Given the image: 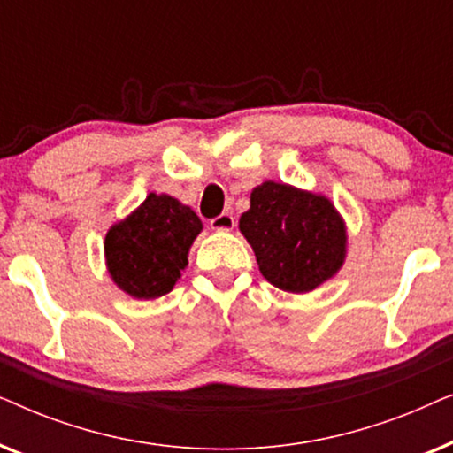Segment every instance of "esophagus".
I'll return each mask as SVG.
<instances>
[{
	"instance_id": "34e87169",
	"label": "esophagus",
	"mask_w": 453,
	"mask_h": 453,
	"mask_svg": "<svg viewBox=\"0 0 453 453\" xmlns=\"http://www.w3.org/2000/svg\"><path fill=\"white\" fill-rule=\"evenodd\" d=\"M234 225H237V222H234L233 214H228V212H222L220 216H216V219L210 220V226H212L214 231H220V233L233 231Z\"/></svg>"
}]
</instances>
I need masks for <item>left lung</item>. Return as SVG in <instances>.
Listing matches in <instances>:
<instances>
[{
	"mask_svg": "<svg viewBox=\"0 0 453 453\" xmlns=\"http://www.w3.org/2000/svg\"><path fill=\"white\" fill-rule=\"evenodd\" d=\"M239 231L265 280L295 295L332 280L349 253L346 222L330 197L288 183L253 188Z\"/></svg>",
	"mask_w": 453,
	"mask_h": 453,
	"instance_id": "obj_1",
	"label": "left lung"
}]
</instances>
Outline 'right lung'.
I'll return each instance as SVG.
<instances>
[{
  "label": "right lung",
  "mask_w": 453,
  "mask_h": 453,
  "mask_svg": "<svg viewBox=\"0 0 453 453\" xmlns=\"http://www.w3.org/2000/svg\"><path fill=\"white\" fill-rule=\"evenodd\" d=\"M202 228L189 206L152 191L104 234V265L111 280L140 301L171 293Z\"/></svg>",
  "instance_id": "1"
}]
</instances>
